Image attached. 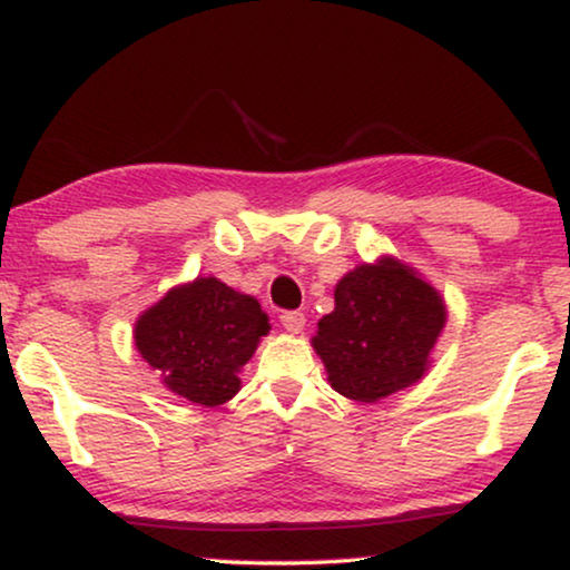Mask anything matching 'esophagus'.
I'll use <instances>...</instances> for the list:
<instances>
[{
	"instance_id": "1",
	"label": "esophagus",
	"mask_w": 570,
	"mask_h": 570,
	"mask_svg": "<svg viewBox=\"0 0 570 570\" xmlns=\"http://www.w3.org/2000/svg\"><path fill=\"white\" fill-rule=\"evenodd\" d=\"M281 326L289 331V334H299V331L305 328V315H302L299 309H284V313H281Z\"/></svg>"
}]
</instances>
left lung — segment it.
Masks as SVG:
<instances>
[{"instance_id": "8db88e82", "label": "left lung", "mask_w": 570, "mask_h": 570, "mask_svg": "<svg viewBox=\"0 0 570 570\" xmlns=\"http://www.w3.org/2000/svg\"><path fill=\"white\" fill-rule=\"evenodd\" d=\"M313 347L344 397L376 402L415 384L444 328V302L407 265H360L336 284Z\"/></svg>"}]
</instances>
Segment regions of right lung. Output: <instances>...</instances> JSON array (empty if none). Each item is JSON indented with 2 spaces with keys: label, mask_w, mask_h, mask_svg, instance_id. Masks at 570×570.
Returning <instances> with one entry per match:
<instances>
[{
  "label": "right lung",
  "mask_w": 570,
  "mask_h": 570,
  "mask_svg": "<svg viewBox=\"0 0 570 570\" xmlns=\"http://www.w3.org/2000/svg\"><path fill=\"white\" fill-rule=\"evenodd\" d=\"M268 328V315L255 297L218 278H197L149 307L136 321L134 338L170 392L215 407L239 392L236 373Z\"/></svg>",
  "instance_id": "right-lung-1"
}]
</instances>
